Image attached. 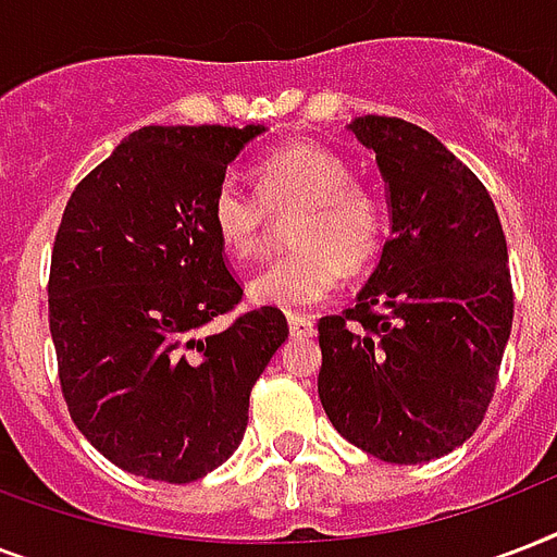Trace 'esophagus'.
<instances>
[{"label": "esophagus", "instance_id": "esophagus-1", "mask_svg": "<svg viewBox=\"0 0 557 557\" xmlns=\"http://www.w3.org/2000/svg\"><path fill=\"white\" fill-rule=\"evenodd\" d=\"M288 332H292V338H297V341L312 338L314 321L312 318H306V314H288Z\"/></svg>", "mask_w": 557, "mask_h": 557}]
</instances>
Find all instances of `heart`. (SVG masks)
<instances>
[{"label": "heart", "mask_w": 557, "mask_h": 557, "mask_svg": "<svg viewBox=\"0 0 557 557\" xmlns=\"http://www.w3.org/2000/svg\"><path fill=\"white\" fill-rule=\"evenodd\" d=\"M257 196L222 182L210 196V227L236 262L260 260L269 248V213L297 210L288 227L295 251L251 283L257 304L309 309L338 292L344 271L367 269L379 257L387 213L367 182L352 178L347 159L321 144L292 141L253 164Z\"/></svg>", "instance_id": "b5f03b06"}]
</instances>
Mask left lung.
I'll list each match as a JSON object with an SVG mask.
<instances>
[{
    "label": "left lung",
    "mask_w": 557,
    "mask_h": 557,
    "mask_svg": "<svg viewBox=\"0 0 557 557\" xmlns=\"http://www.w3.org/2000/svg\"><path fill=\"white\" fill-rule=\"evenodd\" d=\"M349 129L375 152L393 234L356 304L318 323V393L356 448L431 462L492 405L515 318L506 234L483 182L422 126L364 115Z\"/></svg>",
    "instance_id": "obj_1"
}]
</instances>
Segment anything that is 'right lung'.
Returning <instances> with one entry per match:
<instances>
[{"label": "right lung", "mask_w": 557, "mask_h": 557, "mask_svg": "<svg viewBox=\"0 0 557 557\" xmlns=\"http://www.w3.org/2000/svg\"><path fill=\"white\" fill-rule=\"evenodd\" d=\"M262 126H144L74 187L57 227L48 326L74 424L129 474L193 483L248 428V396L288 338L274 306L234 312L243 286L210 227V196Z\"/></svg>", "instance_id": "add662e5"}]
</instances>
